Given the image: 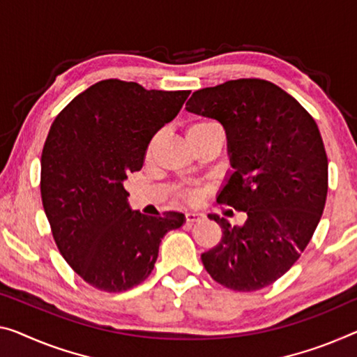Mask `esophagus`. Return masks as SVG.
Here are the masks:
<instances>
[{
  "label": "esophagus",
  "mask_w": 357,
  "mask_h": 357,
  "mask_svg": "<svg viewBox=\"0 0 357 357\" xmlns=\"http://www.w3.org/2000/svg\"><path fill=\"white\" fill-rule=\"evenodd\" d=\"M201 218H202V215H199V213H195V212H190V213H186V215H185V220H186V223H196V222H201Z\"/></svg>",
  "instance_id": "1"
}]
</instances>
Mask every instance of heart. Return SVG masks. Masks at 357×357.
I'll return each instance as SVG.
<instances>
[{"instance_id": "obj_1", "label": "heart", "mask_w": 357, "mask_h": 357, "mask_svg": "<svg viewBox=\"0 0 357 357\" xmlns=\"http://www.w3.org/2000/svg\"><path fill=\"white\" fill-rule=\"evenodd\" d=\"M215 130H220V128H218V126L213 121H209V119H195V121L190 123L188 128H186V137H188V139H195V137H201L204 134L215 132ZM151 148H153V142L146 148V156H150ZM178 196L182 197L183 201L193 202L196 199V191H193V190H180Z\"/></svg>"}]
</instances>
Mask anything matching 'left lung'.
<instances>
[{"label": "left lung", "mask_w": 357, "mask_h": 357, "mask_svg": "<svg viewBox=\"0 0 357 357\" xmlns=\"http://www.w3.org/2000/svg\"><path fill=\"white\" fill-rule=\"evenodd\" d=\"M186 109L223 126L234 171L217 202L248 215L231 227L209 213L222 239L201 255L206 271L238 292L270 286L300 259L324 211L328 161L317 124L292 96L259 78L196 91Z\"/></svg>", "instance_id": "left-lung-1"}]
</instances>
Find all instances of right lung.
Here are the masks:
<instances>
[{
	"label": "right lung",
	"instance_id": "1",
	"mask_svg": "<svg viewBox=\"0 0 357 357\" xmlns=\"http://www.w3.org/2000/svg\"><path fill=\"white\" fill-rule=\"evenodd\" d=\"M190 91H148L103 79L57 114L41 155V199L57 249L73 271L103 292H124L150 276L162 236L183 213L130 211L128 174L177 116Z\"/></svg>",
	"mask_w": 357,
	"mask_h": 357
}]
</instances>
